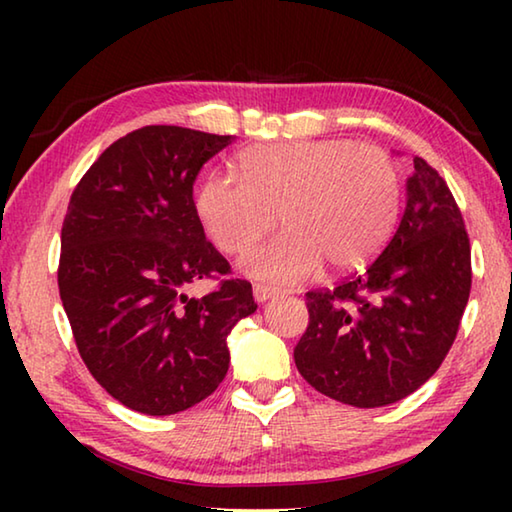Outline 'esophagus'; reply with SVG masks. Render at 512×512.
Segmentation results:
<instances>
[{"instance_id": "34e87169", "label": "esophagus", "mask_w": 512, "mask_h": 512, "mask_svg": "<svg viewBox=\"0 0 512 512\" xmlns=\"http://www.w3.org/2000/svg\"><path fill=\"white\" fill-rule=\"evenodd\" d=\"M253 296H255V300L259 302V305H264V302H268V300L277 296V291L273 287H266V284H255Z\"/></svg>"}]
</instances>
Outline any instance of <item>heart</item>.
Returning a JSON list of instances; mask_svg holds the SVG:
<instances>
[{"instance_id":"b5f03b06","label":"heart","mask_w":512,"mask_h":512,"mask_svg":"<svg viewBox=\"0 0 512 512\" xmlns=\"http://www.w3.org/2000/svg\"><path fill=\"white\" fill-rule=\"evenodd\" d=\"M239 176L210 173L196 214L212 244L246 253L275 225L284 232L239 262L241 273L298 284L329 268H352L391 235L400 210V171L377 146L350 140L255 144L239 153Z\"/></svg>"}]
</instances>
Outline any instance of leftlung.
Returning <instances> with one entry per match:
<instances>
[{"mask_svg": "<svg viewBox=\"0 0 512 512\" xmlns=\"http://www.w3.org/2000/svg\"><path fill=\"white\" fill-rule=\"evenodd\" d=\"M470 239L436 169L413 158L406 207L375 262L332 291H309L298 372L336 402L404 400L447 357L470 298Z\"/></svg>", "mask_w": 512, "mask_h": 512, "instance_id": "obj_1", "label": "left lung"}]
</instances>
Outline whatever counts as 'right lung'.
Returning <instances> with one entry per match:
<instances>
[{
	"label": "right lung",
	"mask_w": 512,
	"mask_h": 512,
	"mask_svg": "<svg viewBox=\"0 0 512 512\" xmlns=\"http://www.w3.org/2000/svg\"><path fill=\"white\" fill-rule=\"evenodd\" d=\"M232 140L144 126L110 144L69 201L60 300L92 377L133 411L171 415L212 395L230 366L232 327L257 309L246 280L203 298L185 291L230 271L205 239L194 183Z\"/></svg>",
	"instance_id": "add662e5"
}]
</instances>
